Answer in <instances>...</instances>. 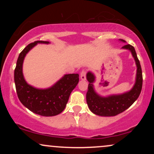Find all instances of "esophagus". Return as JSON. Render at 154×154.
Instances as JSON below:
<instances>
[{
	"label": "esophagus",
	"mask_w": 154,
	"mask_h": 154,
	"mask_svg": "<svg viewBox=\"0 0 154 154\" xmlns=\"http://www.w3.org/2000/svg\"><path fill=\"white\" fill-rule=\"evenodd\" d=\"M86 75H87V70L84 69L80 73V78L82 80H85L86 79Z\"/></svg>",
	"instance_id": "1"
}]
</instances>
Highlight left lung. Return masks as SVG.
<instances>
[{"label": "left lung", "instance_id": "left-lung-1", "mask_svg": "<svg viewBox=\"0 0 154 154\" xmlns=\"http://www.w3.org/2000/svg\"><path fill=\"white\" fill-rule=\"evenodd\" d=\"M121 40L125 42V40ZM122 48L128 49L131 51L137 65L136 82L131 91L122 95H111L106 98L100 97L97 95L93 90V82L95 80L94 75L91 72H88L87 74V79L89 82L86 94L87 103L92 112L98 116H113L117 115L128 109L137 99L140 94L143 86L142 69L136 54L135 48L130 44H128L124 45Z\"/></svg>", "mask_w": 154, "mask_h": 154}]
</instances>
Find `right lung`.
Here are the masks:
<instances>
[{
	"label": "right lung",
	"instance_id": "obj_1",
	"mask_svg": "<svg viewBox=\"0 0 154 154\" xmlns=\"http://www.w3.org/2000/svg\"><path fill=\"white\" fill-rule=\"evenodd\" d=\"M38 43H49L38 40L24 48L19 54L14 69V82L17 95L24 106L35 114L44 116H56L63 111L72 91L79 82L78 74L64 75L53 87L40 90L29 85L22 74V63L28 51Z\"/></svg>",
	"mask_w": 154,
	"mask_h": 154
}]
</instances>
